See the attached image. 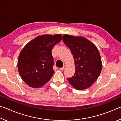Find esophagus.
<instances>
[{"mask_svg":"<svg viewBox=\"0 0 121 121\" xmlns=\"http://www.w3.org/2000/svg\"><path fill=\"white\" fill-rule=\"evenodd\" d=\"M65 67H66V66H65V65H63V67H62V68H60V70H64L65 69Z\"/></svg>","mask_w":121,"mask_h":121,"instance_id":"esophagus-1","label":"esophagus"}]
</instances>
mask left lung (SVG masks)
<instances>
[{"mask_svg": "<svg viewBox=\"0 0 121 121\" xmlns=\"http://www.w3.org/2000/svg\"><path fill=\"white\" fill-rule=\"evenodd\" d=\"M63 42L74 59L75 71L69 83L78 90L91 87L101 71L102 63L99 50L93 43L83 36L63 35Z\"/></svg>", "mask_w": 121, "mask_h": 121, "instance_id": "1", "label": "left lung"}]
</instances>
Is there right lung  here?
<instances>
[{"mask_svg":"<svg viewBox=\"0 0 121 121\" xmlns=\"http://www.w3.org/2000/svg\"><path fill=\"white\" fill-rule=\"evenodd\" d=\"M61 39L60 34L42 35L22 48L18 58L17 68L26 84L39 88L50 80L54 73L52 49Z\"/></svg>","mask_w":121,"mask_h":121,"instance_id":"obj_1","label":"right lung"}]
</instances>
